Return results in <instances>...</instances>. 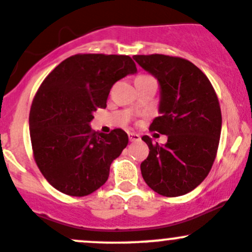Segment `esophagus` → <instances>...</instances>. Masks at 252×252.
<instances>
[{"instance_id": "esophagus-1", "label": "esophagus", "mask_w": 252, "mask_h": 252, "mask_svg": "<svg viewBox=\"0 0 252 252\" xmlns=\"http://www.w3.org/2000/svg\"><path fill=\"white\" fill-rule=\"evenodd\" d=\"M128 139H129V142H137V141H139V139H141V137H139L138 133H134V132H129Z\"/></svg>"}]
</instances>
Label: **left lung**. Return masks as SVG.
<instances>
[{
  "mask_svg": "<svg viewBox=\"0 0 252 252\" xmlns=\"http://www.w3.org/2000/svg\"><path fill=\"white\" fill-rule=\"evenodd\" d=\"M133 59L160 84V116L149 129L168 136L164 146L142 137L149 148L141 163L142 176L159 195L183 196L205 180L217 157L221 129L218 96L207 76L189 60L160 54Z\"/></svg>",
  "mask_w": 252,
  "mask_h": 252,
  "instance_id": "1",
  "label": "left lung"
}]
</instances>
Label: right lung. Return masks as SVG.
Wrapping results in <instances>:
<instances>
[{
  "mask_svg": "<svg viewBox=\"0 0 252 252\" xmlns=\"http://www.w3.org/2000/svg\"><path fill=\"white\" fill-rule=\"evenodd\" d=\"M136 71L126 55L77 54L42 81L29 113L32 148L39 170L60 192L83 197L106 183L128 136L121 128L98 133L89 123L106 108L111 87Z\"/></svg>",
  "mask_w": 252,
  "mask_h": 252,
  "instance_id": "add662e5",
  "label": "right lung"
}]
</instances>
